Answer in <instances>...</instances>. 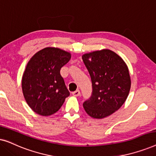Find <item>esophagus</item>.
<instances>
[{"instance_id": "1", "label": "esophagus", "mask_w": 156, "mask_h": 156, "mask_svg": "<svg viewBox=\"0 0 156 156\" xmlns=\"http://www.w3.org/2000/svg\"><path fill=\"white\" fill-rule=\"evenodd\" d=\"M72 94H73L74 97H78V96H80V90H76L75 91H73V92H72Z\"/></svg>"}]
</instances>
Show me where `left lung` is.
Instances as JSON below:
<instances>
[{
  "mask_svg": "<svg viewBox=\"0 0 156 156\" xmlns=\"http://www.w3.org/2000/svg\"><path fill=\"white\" fill-rule=\"evenodd\" d=\"M82 59L93 88L83 107L92 118L104 119L119 109L129 96L131 85L129 68L119 55L108 49L85 53Z\"/></svg>",
  "mask_w": 156,
  "mask_h": 156,
  "instance_id": "8db88e82",
  "label": "left lung"
}]
</instances>
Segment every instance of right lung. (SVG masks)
Masks as SVG:
<instances>
[{"mask_svg": "<svg viewBox=\"0 0 156 156\" xmlns=\"http://www.w3.org/2000/svg\"><path fill=\"white\" fill-rule=\"evenodd\" d=\"M71 56L67 51L48 47L28 61L22 76V90L27 104L36 114H54L69 96L60 69Z\"/></svg>", "mask_w": 156, "mask_h": 156, "instance_id": "obj_1", "label": "right lung"}]
</instances>
